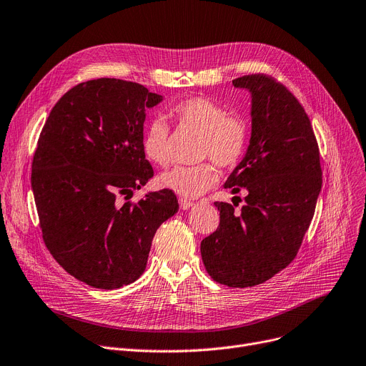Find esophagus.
I'll return each mask as SVG.
<instances>
[{
    "mask_svg": "<svg viewBox=\"0 0 366 366\" xmlns=\"http://www.w3.org/2000/svg\"><path fill=\"white\" fill-rule=\"evenodd\" d=\"M193 202H189V200H187V199H179V206H181V209H184V210H187V209H189V207H193Z\"/></svg>",
    "mask_w": 366,
    "mask_h": 366,
    "instance_id": "esophagus-1",
    "label": "esophagus"
}]
</instances>
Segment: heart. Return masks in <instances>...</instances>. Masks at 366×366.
<instances>
[{"label":"heart","mask_w":366,"mask_h":366,"mask_svg":"<svg viewBox=\"0 0 366 366\" xmlns=\"http://www.w3.org/2000/svg\"><path fill=\"white\" fill-rule=\"evenodd\" d=\"M172 119L179 126L202 133L199 159L210 157L221 167H233L246 151L249 130L237 115H228L218 102L207 98H191L173 105ZM142 151L148 160L167 166L170 152V126L162 115L148 120L142 133ZM218 179L214 163L203 162L194 166H175L162 173V187L181 197L194 199L212 187Z\"/></svg>","instance_id":"b5f03b06"}]
</instances>
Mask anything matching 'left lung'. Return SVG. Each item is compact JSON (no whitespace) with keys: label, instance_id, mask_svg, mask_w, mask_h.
Listing matches in <instances>:
<instances>
[{"label":"left lung","instance_id":"left-lung-1","mask_svg":"<svg viewBox=\"0 0 366 366\" xmlns=\"http://www.w3.org/2000/svg\"><path fill=\"white\" fill-rule=\"evenodd\" d=\"M233 86L251 92L252 133L224 187L247 196L239 212L236 204L215 202L219 227L202 240L200 252L215 282L247 287L297 257L315 215L322 169L309 115L290 90L265 74L239 76Z\"/></svg>","mask_w":366,"mask_h":366}]
</instances>
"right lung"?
<instances>
[{"mask_svg": "<svg viewBox=\"0 0 366 366\" xmlns=\"http://www.w3.org/2000/svg\"><path fill=\"white\" fill-rule=\"evenodd\" d=\"M162 96L98 79L68 90L50 111L31 185L43 240L66 273L99 290L141 277L157 228L178 212L172 189L124 202L154 175L142 151L145 109Z\"/></svg>", "mask_w": 366, "mask_h": 366, "instance_id": "right-lung-1", "label": "right lung"}]
</instances>
